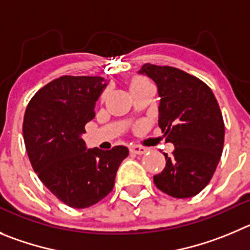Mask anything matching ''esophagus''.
Instances as JSON below:
<instances>
[{
  "label": "esophagus",
  "instance_id": "obj_1",
  "mask_svg": "<svg viewBox=\"0 0 250 250\" xmlns=\"http://www.w3.org/2000/svg\"><path fill=\"white\" fill-rule=\"evenodd\" d=\"M130 153L133 154H138V155H142V154H144L146 151V148H143V146H133L129 148Z\"/></svg>",
  "mask_w": 250,
  "mask_h": 250
}]
</instances>
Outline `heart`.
I'll return each mask as SVG.
<instances>
[{
    "label": "heart",
    "instance_id": "obj_1",
    "mask_svg": "<svg viewBox=\"0 0 250 250\" xmlns=\"http://www.w3.org/2000/svg\"><path fill=\"white\" fill-rule=\"evenodd\" d=\"M149 85H153V83H151L148 79L144 78V76H134V78H132V80H130L129 83L130 91L141 90V88L146 87V86H149ZM104 93L101 96V99L104 100Z\"/></svg>",
    "mask_w": 250,
    "mask_h": 250
}]
</instances>
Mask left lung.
Listing matches in <instances>:
<instances>
[{"instance_id": "left-lung-1", "label": "left lung", "mask_w": 250, "mask_h": 250, "mask_svg": "<svg viewBox=\"0 0 250 250\" xmlns=\"http://www.w3.org/2000/svg\"><path fill=\"white\" fill-rule=\"evenodd\" d=\"M160 97L159 127L175 146L164 153L167 165L154 176L160 191L175 199L201 192L213 176L225 143V122L211 88L199 78L172 66L144 64Z\"/></svg>"}]
</instances>
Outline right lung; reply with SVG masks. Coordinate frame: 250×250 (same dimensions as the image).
<instances>
[{
	"instance_id": "obj_1",
	"label": "right lung",
	"mask_w": 250,
	"mask_h": 250,
	"mask_svg": "<svg viewBox=\"0 0 250 250\" xmlns=\"http://www.w3.org/2000/svg\"><path fill=\"white\" fill-rule=\"evenodd\" d=\"M106 86L100 76L64 75L32 97L23 118L28 158L42 183L72 208L104 200L128 149H86L81 134L95 117V102Z\"/></svg>"
}]
</instances>
